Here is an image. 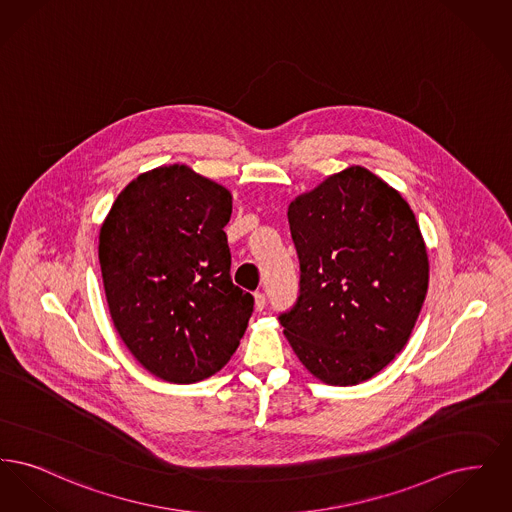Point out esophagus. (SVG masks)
<instances>
[{
    "label": "esophagus",
    "instance_id": "esophagus-1",
    "mask_svg": "<svg viewBox=\"0 0 512 512\" xmlns=\"http://www.w3.org/2000/svg\"><path fill=\"white\" fill-rule=\"evenodd\" d=\"M253 297H255V309L263 311L267 307V295L263 292H257Z\"/></svg>",
    "mask_w": 512,
    "mask_h": 512
}]
</instances>
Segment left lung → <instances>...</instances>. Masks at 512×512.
<instances>
[{
    "instance_id": "left-lung-1",
    "label": "left lung",
    "mask_w": 512,
    "mask_h": 512,
    "mask_svg": "<svg viewBox=\"0 0 512 512\" xmlns=\"http://www.w3.org/2000/svg\"><path fill=\"white\" fill-rule=\"evenodd\" d=\"M299 299L280 315L293 353L317 380L357 386L411 338L430 263L413 209L380 176L353 165L288 207Z\"/></svg>"
}]
</instances>
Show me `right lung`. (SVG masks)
Masks as SVG:
<instances>
[{
    "instance_id": "obj_1",
    "label": "right lung",
    "mask_w": 512,
    "mask_h": 512,
    "mask_svg": "<svg viewBox=\"0 0 512 512\" xmlns=\"http://www.w3.org/2000/svg\"><path fill=\"white\" fill-rule=\"evenodd\" d=\"M232 194L188 165L142 172L99 228V267L115 330L140 365L195 384L230 361L253 295L230 278Z\"/></svg>"
}]
</instances>
